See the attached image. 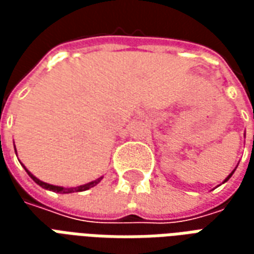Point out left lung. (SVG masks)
Listing matches in <instances>:
<instances>
[{"label":"left lung","instance_id":"left-lung-1","mask_svg":"<svg viewBox=\"0 0 254 254\" xmlns=\"http://www.w3.org/2000/svg\"><path fill=\"white\" fill-rule=\"evenodd\" d=\"M234 171H235V170H234ZM234 171H233V173H230L229 177H227V178H226V180H224V182H226V181H229L230 178H231V176H233V174H234Z\"/></svg>","mask_w":254,"mask_h":254}]
</instances>
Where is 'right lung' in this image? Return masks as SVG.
Returning a JSON list of instances; mask_svg holds the SVG:
<instances>
[{
  "label": "right lung",
  "mask_w": 254,
  "mask_h": 254,
  "mask_svg": "<svg viewBox=\"0 0 254 254\" xmlns=\"http://www.w3.org/2000/svg\"><path fill=\"white\" fill-rule=\"evenodd\" d=\"M25 169V167H24ZM25 171L28 173V176L34 180V181L39 185V187L45 188V189H49V190H53L56 191V193H73V191H83V190H88L89 188H94L95 185H98L102 180V177L98 178V180H95L92 182H88V184H85V185H80V187H76V188H63V187H56V185H50V184H46V182L41 181V180H38L35 176H32L30 171L25 169Z\"/></svg>",
  "instance_id": "obj_1"
}]
</instances>
